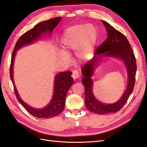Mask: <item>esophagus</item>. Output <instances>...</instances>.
<instances>
[{"label":"esophagus","instance_id":"1","mask_svg":"<svg viewBox=\"0 0 147 147\" xmlns=\"http://www.w3.org/2000/svg\"><path fill=\"white\" fill-rule=\"evenodd\" d=\"M72 76L74 80H76L79 77V72L77 70H74Z\"/></svg>","mask_w":147,"mask_h":147}]
</instances>
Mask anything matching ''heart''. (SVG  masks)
Here are the masks:
<instances>
[{
	"label": "heart",
	"instance_id": "1",
	"mask_svg": "<svg viewBox=\"0 0 147 147\" xmlns=\"http://www.w3.org/2000/svg\"><path fill=\"white\" fill-rule=\"evenodd\" d=\"M97 38V30L92 24H78L67 29L61 39L64 51L61 52V58L69 61L67 54L76 51L77 58L87 61L91 57Z\"/></svg>",
	"mask_w": 147,
	"mask_h": 147
}]
</instances>
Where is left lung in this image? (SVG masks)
Listing matches in <instances>:
<instances>
[{
    "instance_id": "1",
    "label": "left lung",
    "mask_w": 147,
    "mask_h": 147,
    "mask_svg": "<svg viewBox=\"0 0 147 147\" xmlns=\"http://www.w3.org/2000/svg\"><path fill=\"white\" fill-rule=\"evenodd\" d=\"M102 22L107 32V38L97 48L93 58L82 68V72L84 76L82 78V83L85 89L84 96L86 108L91 112L104 115L117 112L127 102L134 87L137 65L134 54L126 37L106 21H102ZM102 57H113L123 60L128 75L126 91L121 98L113 104L102 103L93 94V82L91 77L94 73L95 67Z\"/></svg>"
}]
</instances>
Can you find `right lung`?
I'll return each mask as SVG.
<instances>
[{"mask_svg":"<svg viewBox=\"0 0 147 147\" xmlns=\"http://www.w3.org/2000/svg\"><path fill=\"white\" fill-rule=\"evenodd\" d=\"M61 17L54 18L47 21H42L35 25L34 27L24 33L18 39L15 46L11 56V64L10 68V78L14 86V91L17 99L23 105L26 110L34 117L39 118H49L60 114L63 112L65 102V97L70 87L74 83V79L72 77V72H64L57 74L55 77L54 92L52 99L48 105L41 109H34L29 106L21 99L18 93L16 88L13 80V63L16 51L25 45H29L38 40L43 35L51 34L53 29L59 24Z\"/></svg>","mask_w":147,"mask_h":147,"instance_id":"right-lung-1","label":"right lung"}]
</instances>
